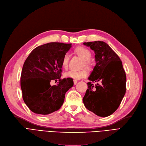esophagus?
I'll list each match as a JSON object with an SVG mask.
<instances>
[{
    "mask_svg": "<svg viewBox=\"0 0 146 146\" xmlns=\"http://www.w3.org/2000/svg\"><path fill=\"white\" fill-rule=\"evenodd\" d=\"M77 82H78L77 80H76V79H74V80H73V83H74V85H76V84H77Z\"/></svg>",
    "mask_w": 146,
    "mask_h": 146,
    "instance_id": "1",
    "label": "esophagus"
}]
</instances>
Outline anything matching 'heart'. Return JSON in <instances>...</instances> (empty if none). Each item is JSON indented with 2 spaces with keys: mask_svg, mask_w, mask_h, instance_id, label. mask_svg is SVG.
<instances>
[{
  "mask_svg": "<svg viewBox=\"0 0 146 146\" xmlns=\"http://www.w3.org/2000/svg\"><path fill=\"white\" fill-rule=\"evenodd\" d=\"M75 52H76V54L84 60V66L86 68L90 69L92 66V64L90 62V60H89V59H90L92 56V53L90 52V51L86 48L80 46V47H78L75 50ZM68 60L69 54L68 53H66L64 55L62 59V66L64 68H67ZM87 74L88 72L86 69H82L81 70H70V71L65 73L64 74V76L65 78H70L74 79H80L86 77Z\"/></svg>",
  "mask_w": 146,
  "mask_h": 146,
  "instance_id": "heart-1",
  "label": "heart"
}]
</instances>
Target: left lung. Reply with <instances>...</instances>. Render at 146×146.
Wrapping results in <instances>:
<instances>
[{
	"label": "left lung",
	"mask_w": 146,
	"mask_h": 146,
	"mask_svg": "<svg viewBox=\"0 0 146 146\" xmlns=\"http://www.w3.org/2000/svg\"><path fill=\"white\" fill-rule=\"evenodd\" d=\"M95 51L96 64L83 98L87 109L98 116L111 115L119 107L126 90V75L119 56L103 41L84 42ZM98 83L94 86L93 82Z\"/></svg>",
	"instance_id": "obj_1"
}]
</instances>
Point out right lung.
I'll use <instances>...</instances> for the list:
<instances>
[{
	"label": "right lung",
	"instance_id": "right-lung-1",
	"mask_svg": "<svg viewBox=\"0 0 146 146\" xmlns=\"http://www.w3.org/2000/svg\"><path fill=\"white\" fill-rule=\"evenodd\" d=\"M72 44L50 42L37 46L28 56L21 76L22 98L33 112L48 115L63 104L65 93L73 86L72 78L60 79L62 59ZM59 81L51 86V80Z\"/></svg>",
	"mask_w": 146,
	"mask_h": 146
}]
</instances>
